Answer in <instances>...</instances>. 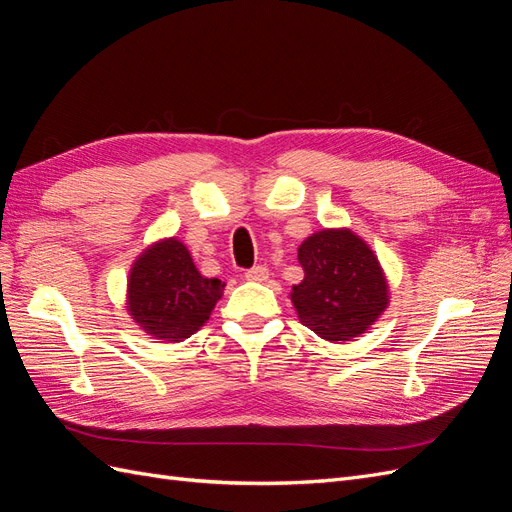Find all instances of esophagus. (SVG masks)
I'll return each instance as SVG.
<instances>
[{
  "mask_svg": "<svg viewBox=\"0 0 512 512\" xmlns=\"http://www.w3.org/2000/svg\"><path fill=\"white\" fill-rule=\"evenodd\" d=\"M245 280L250 282H265L269 280V269L265 265H258V267H252L245 271Z\"/></svg>",
  "mask_w": 512,
  "mask_h": 512,
  "instance_id": "1",
  "label": "esophagus"
}]
</instances>
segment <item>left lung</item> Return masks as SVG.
Returning a JSON list of instances; mask_svg holds the SVG:
<instances>
[{
  "label": "left lung",
  "instance_id": "left-lung-1",
  "mask_svg": "<svg viewBox=\"0 0 512 512\" xmlns=\"http://www.w3.org/2000/svg\"><path fill=\"white\" fill-rule=\"evenodd\" d=\"M303 282L290 299L301 324L333 344L350 342L389 305V284L371 247L348 228H324L299 247Z\"/></svg>",
  "mask_w": 512,
  "mask_h": 512
}]
</instances>
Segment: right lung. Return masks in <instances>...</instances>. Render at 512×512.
<instances>
[{
	"label": "right lung",
	"mask_w": 512,
	"mask_h": 512,
	"mask_svg": "<svg viewBox=\"0 0 512 512\" xmlns=\"http://www.w3.org/2000/svg\"><path fill=\"white\" fill-rule=\"evenodd\" d=\"M218 277H203L181 241L153 243L136 258L128 280V312L153 339L183 342L209 320L222 299Z\"/></svg>",
	"instance_id": "obj_1"
}]
</instances>
